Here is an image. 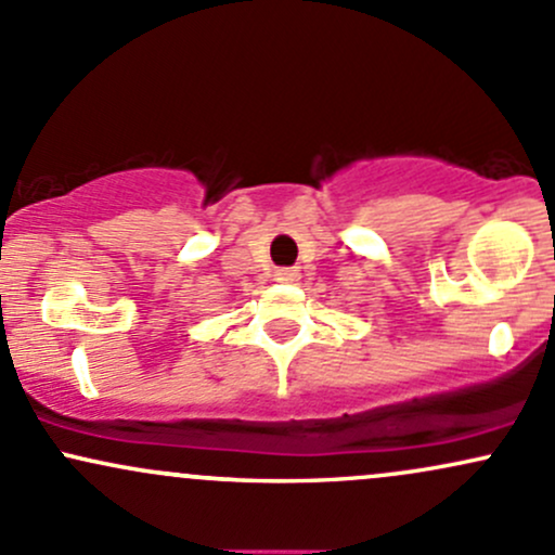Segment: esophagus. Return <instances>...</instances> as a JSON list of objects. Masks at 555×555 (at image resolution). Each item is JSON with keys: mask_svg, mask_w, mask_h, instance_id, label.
I'll return each instance as SVG.
<instances>
[{"mask_svg": "<svg viewBox=\"0 0 555 555\" xmlns=\"http://www.w3.org/2000/svg\"><path fill=\"white\" fill-rule=\"evenodd\" d=\"M273 276H276L279 282H300V271H297V268H276Z\"/></svg>", "mask_w": 555, "mask_h": 555, "instance_id": "1", "label": "esophagus"}]
</instances>
